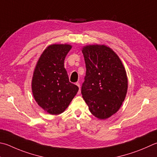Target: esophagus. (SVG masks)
<instances>
[{"instance_id": "esophagus-1", "label": "esophagus", "mask_w": 157, "mask_h": 157, "mask_svg": "<svg viewBox=\"0 0 157 157\" xmlns=\"http://www.w3.org/2000/svg\"><path fill=\"white\" fill-rule=\"evenodd\" d=\"M75 84L77 85V86H78L79 87V90H80V84H79V82H76V84Z\"/></svg>"}]
</instances>
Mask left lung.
Segmentation results:
<instances>
[{"label":"left lung","instance_id":"1","mask_svg":"<svg viewBox=\"0 0 157 157\" xmlns=\"http://www.w3.org/2000/svg\"><path fill=\"white\" fill-rule=\"evenodd\" d=\"M82 51L86 68L82 97L95 117L106 119L117 112L126 98V70L118 56L106 45H87Z\"/></svg>","mask_w":157,"mask_h":157}]
</instances>
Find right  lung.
<instances>
[{
	"mask_svg": "<svg viewBox=\"0 0 157 157\" xmlns=\"http://www.w3.org/2000/svg\"><path fill=\"white\" fill-rule=\"evenodd\" d=\"M70 44H51L41 54L34 69L31 88L36 101L51 115H59L69 106L78 93L64 66Z\"/></svg>",
	"mask_w": 157,
	"mask_h": 157,
	"instance_id": "1",
	"label": "right lung"
}]
</instances>
